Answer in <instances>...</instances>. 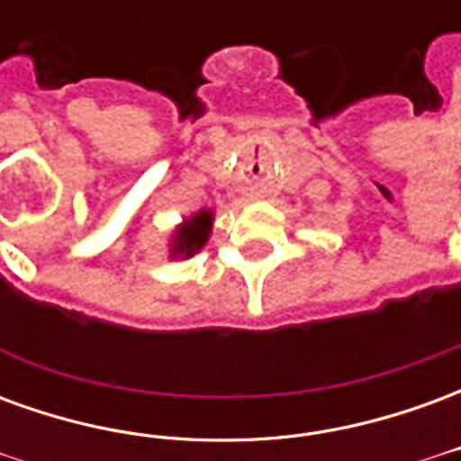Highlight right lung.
Returning a JSON list of instances; mask_svg holds the SVG:
<instances>
[{"label": "right lung", "instance_id": "add662e5", "mask_svg": "<svg viewBox=\"0 0 461 461\" xmlns=\"http://www.w3.org/2000/svg\"><path fill=\"white\" fill-rule=\"evenodd\" d=\"M210 227L212 212H197L192 220L185 221L172 244V257H192L194 251L202 249V244L210 237Z\"/></svg>", "mask_w": 461, "mask_h": 461}]
</instances>
